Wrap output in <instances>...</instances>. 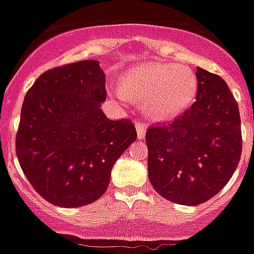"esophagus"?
<instances>
[{"label": "esophagus", "instance_id": "obj_1", "mask_svg": "<svg viewBox=\"0 0 254 254\" xmlns=\"http://www.w3.org/2000/svg\"><path fill=\"white\" fill-rule=\"evenodd\" d=\"M135 127H137V135H138V138H143L145 137V133H146V124L143 123H137L135 124Z\"/></svg>", "mask_w": 254, "mask_h": 254}]
</instances>
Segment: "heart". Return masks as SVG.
<instances>
[{
  "mask_svg": "<svg viewBox=\"0 0 254 254\" xmlns=\"http://www.w3.org/2000/svg\"><path fill=\"white\" fill-rule=\"evenodd\" d=\"M123 87L112 92L124 103L131 96L145 99L147 112L157 119L178 115L195 99L197 79L191 68L171 63H150L130 69L123 77Z\"/></svg>",
  "mask_w": 254,
  "mask_h": 254,
  "instance_id": "heart-1",
  "label": "heart"
}]
</instances>
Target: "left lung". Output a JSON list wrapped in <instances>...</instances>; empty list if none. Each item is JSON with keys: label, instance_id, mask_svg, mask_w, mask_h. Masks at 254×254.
<instances>
[{"label": "left lung", "instance_id": "8db88e82", "mask_svg": "<svg viewBox=\"0 0 254 254\" xmlns=\"http://www.w3.org/2000/svg\"><path fill=\"white\" fill-rule=\"evenodd\" d=\"M196 100L169 124L146 130L147 174L162 197L197 205L213 197L240 162L239 105L219 75L197 67Z\"/></svg>", "mask_w": 254, "mask_h": 254}]
</instances>
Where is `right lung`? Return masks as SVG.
<instances>
[{
    "label": "right lung",
    "mask_w": 254,
    "mask_h": 254,
    "mask_svg": "<svg viewBox=\"0 0 254 254\" xmlns=\"http://www.w3.org/2000/svg\"><path fill=\"white\" fill-rule=\"evenodd\" d=\"M105 73L97 61L46 71L23 100L15 137L21 169L51 204L76 208L107 191L116 161L137 138L129 119H107Z\"/></svg>",
    "instance_id": "obj_1"
}]
</instances>
